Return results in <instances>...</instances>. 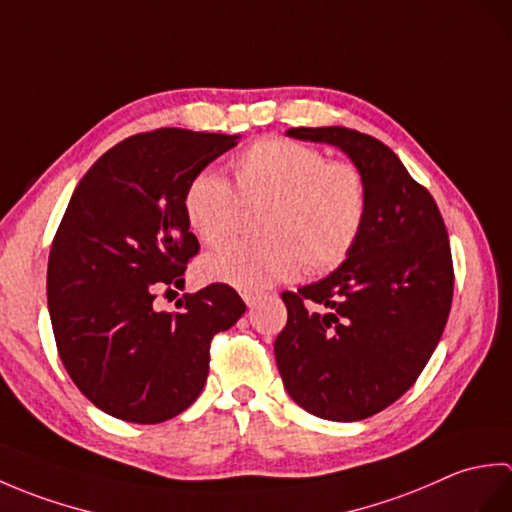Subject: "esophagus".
<instances>
[{
    "mask_svg": "<svg viewBox=\"0 0 512 512\" xmlns=\"http://www.w3.org/2000/svg\"><path fill=\"white\" fill-rule=\"evenodd\" d=\"M242 299L246 301V306H248V308H253V306H257V301L262 299V292H255V290H244V292H242Z\"/></svg>",
    "mask_w": 512,
    "mask_h": 512,
    "instance_id": "1",
    "label": "esophagus"
}]
</instances>
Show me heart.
Wrapping results in <instances>:
<instances>
[{
  "mask_svg": "<svg viewBox=\"0 0 512 512\" xmlns=\"http://www.w3.org/2000/svg\"><path fill=\"white\" fill-rule=\"evenodd\" d=\"M235 189L211 171L184 191V217L204 244H220L257 209V242H228L204 257L202 275L262 290L308 273H330L354 253L367 222V178L352 160L290 138H264L231 165Z\"/></svg>",
  "mask_w": 512,
  "mask_h": 512,
  "instance_id": "obj_1",
  "label": "heart"
}]
</instances>
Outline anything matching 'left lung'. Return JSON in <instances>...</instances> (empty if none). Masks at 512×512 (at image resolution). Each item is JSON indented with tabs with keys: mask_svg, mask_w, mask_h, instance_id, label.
<instances>
[{
	"mask_svg": "<svg viewBox=\"0 0 512 512\" xmlns=\"http://www.w3.org/2000/svg\"><path fill=\"white\" fill-rule=\"evenodd\" d=\"M341 147L367 178V222L332 275L286 290L279 374L312 416L354 422L387 409L438 347L453 299L449 233L433 195L378 138L347 127H292Z\"/></svg>",
	"mask_w": 512,
	"mask_h": 512,
	"instance_id": "obj_1",
	"label": "left lung"
}]
</instances>
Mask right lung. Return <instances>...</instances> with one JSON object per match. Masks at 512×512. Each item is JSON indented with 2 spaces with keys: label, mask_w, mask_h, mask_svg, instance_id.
Listing matches in <instances>:
<instances>
[{
  "label": "right lung",
  "mask_w": 512,
  "mask_h": 512,
  "mask_svg": "<svg viewBox=\"0 0 512 512\" xmlns=\"http://www.w3.org/2000/svg\"><path fill=\"white\" fill-rule=\"evenodd\" d=\"M237 136L165 127L125 138L70 198L48 257L54 341L81 394L114 418L156 424L200 396L211 341L246 303L226 284L156 312V290L184 284L200 242L184 217L193 176Z\"/></svg>",
  "instance_id": "right-lung-1"
}]
</instances>
